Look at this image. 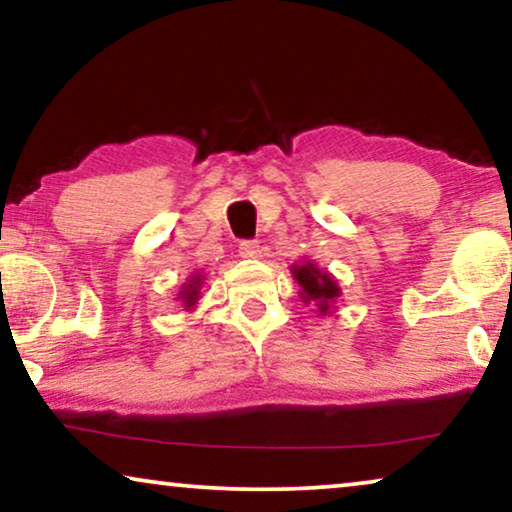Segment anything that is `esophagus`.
I'll return each instance as SVG.
<instances>
[{
	"instance_id": "1",
	"label": "esophagus",
	"mask_w": 512,
	"mask_h": 512,
	"mask_svg": "<svg viewBox=\"0 0 512 512\" xmlns=\"http://www.w3.org/2000/svg\"><path fill=\"white\" fill-rule=\"evenodd\" d=\"M263 249H261V242L258 240H244L240 242V256L242 258H261Z\"/></svg>"
}]
</instances>
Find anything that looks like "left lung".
Here are the masks:
<instances>
[{
	"instance_id": "1",
	"label": "left lung",
	"mask_w": 512,
	"mask_h": 512,
	"mask_svg": "<svg viewBox=\"0 0 512 512\" xmlns=\"http://www.w3.org/2000/svg\"><path fill=\"white\" fill-rule=\"evenodd\" d=\"M293 277H296L298 284L303 286L305 303L314 300L321 312H328V305L340 296V289L338 284H335V279L328 275V272H321L319 268H314L312 263L293 265Z\"/></svg>"
}]
</instances>
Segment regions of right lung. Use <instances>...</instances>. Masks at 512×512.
Listing matches in <instances>:
<instances>
[{
  "instance_id": "add662e5",
  "label": "right lung",
  "mask_w": 512,
  "mask_h": 512,
  "mask_svg": "<svg viewBox=\"0 0 512 512\" xmlns=\"http://www.w3.org/2000/svg\"><path fill=\"white\" fill-rule=\"evenodd\" d=\"M198 289H200V277H193L191 284H186L184 291L179 293V298L184 300L186 307H191L195 300H198Z\"/></svg>"
}]
</instances>
